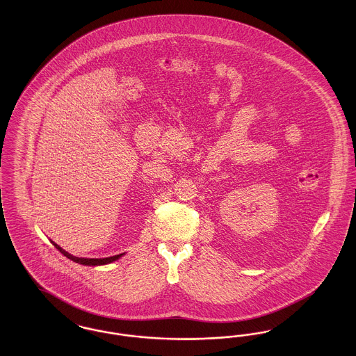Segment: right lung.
<instances>
[{
	"label": "right lung",
	"mask_w": 356,
	"mask_h": 356,
	"mask_svg": "<svg viewBox=\"0 0 356 356\" xmlns=\"http://www.w3.org/2000/svg\"><path fill=\"white\" fill-rule=\"evenodd\" d=\"M53 243V241H51ZM53 245L61 252V254H64V256H67L68 259L70 260H73V261H76V263H79V264H84V266H102V264H108V263H112V261H115V260H118L119 257L122 256V254H115V256H111V257H104V259H84V257H76V256H73V254H68L67 251H64L60 245H57L56 243H53Z\"/></svg>",
	"instance_id": "1"
}]
</instances>
